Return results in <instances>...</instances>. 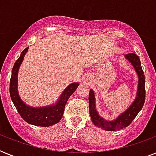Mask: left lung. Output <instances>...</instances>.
<instances>
[{
	"label": "left lung",
	"instance_id": "8db88e82",
	"mask_svg": "<svg viewBox=\"0 0 156 156\" xmlns=\"http://www.w3.org/2000/svg\"><path fill=\"white\" fill-rule=\"evenodd\" d=\"M126 58L133 65V68L138 73V92L134 101L123 113H121L116 120L112 121H106L105 119L98 114L95 109V93L92 90H90L89 93V108L91 121L95 126L107 131L120 130L129 126L133 121L136 116L143 108V104L145 102L146 90H145V76L143 73V69L141 66L140 59L135 53H129L126 55Z\"/></svg>",
	"mask_w": 156,
	"mask_h": 156
}]
</instances>
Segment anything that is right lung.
Returning a JSON list of instances; mask_svg holds the SVG:
<instances>
[{
  "mask_svg": "<svg viewBox=\"0 0 156 156\" xmlns=\"http://www.w3.org/2000/svg\"><path fill=\"white\" fill-rule=\"evenodd\" d=\"M28 48L29 47L26 48L22 52L12 69V75L9 82V94L11 100L16 109L18 110V113L27 123L36 126H51L61 121L69 98L75 91L79 84L74 83L69 85L62 92L58 101L51 106L32 108L24 104L18 93V72Z\"/></svg>",
  "mask_w": 156,
  "mask_h": 156,
  "instance_id": "add662e5",
  "label": "right lung"
}]
</instances>
